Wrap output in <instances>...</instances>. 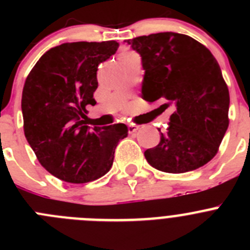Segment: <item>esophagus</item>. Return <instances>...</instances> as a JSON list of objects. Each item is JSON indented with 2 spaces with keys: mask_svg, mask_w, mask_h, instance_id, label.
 I'll use <instances>...</instances> for the list:
<instances>
[{
  "mask_svg": "<svg viewBox=\"0 0 250 250\" xmlns=\"http://www.w3.org/2000/svg\"><path fill=\"white\" fill-rule=\"evenodd\" d=\"M139 129H140V127H139L138 125H135V124H129V125H127V130H129V134H134V132L138 131Z\"/></svg>",
  "mask_w": 250,
  "mask_h": 250,
  "instance_id": "esophagus-1",
  "label": "esophagus"
}]
</instances>
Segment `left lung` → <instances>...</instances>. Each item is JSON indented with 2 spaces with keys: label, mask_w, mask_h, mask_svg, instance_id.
I'll list each match as a JSON object with an SVG mask.
<instances>
[{
  "label": "left lung",
  "mask_w": 250,
  "mask_h": 250,
  "mask_svg": "<svg viewBox=\"0 0 250 250\" xmlns=\"http://www.w3.org/2000/svg\"><path fill=\"white\" fill-rule=\"evenodd\" d=\"M126 42L140 55L145 70L141 98L161 100L163 110L174 109L160 143L144 152L147 163L171 174L209 163L229 125V90L215 57L196 40L175 32Z\"/></svg>",
  "instance_id": "left-lung-1"
}]
</instances>
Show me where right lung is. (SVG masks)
Wrapping results in <instances>:
<instances>
[{
    "instance_id": "add662e5",
    "label": "right lung",
    "mask_w": 250,
    "mask_h": 250,
    "mask_svg": "<svg viewBox=\"0 0 250 250\" xmlns=\"http://www.w3.org/2000/svg\"><path fill=\"white\" fill-rule=\"evenodd\" d=\"M116 41L68 42L45 52L25 81L21 109L27 143L40 164L63 182L83 184L105 175L125 124L94 129L85 123L95 105L98 67L116 52Z\"/></svg>"
}]
</instances>
